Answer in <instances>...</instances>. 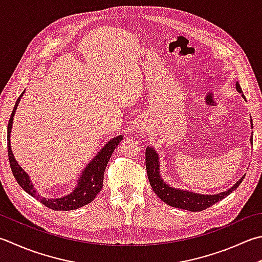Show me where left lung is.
Masks as SVG:
<instances>
[{"mask_svg":"<svg viewBox=\"0 0 262 262\" xmlns=\"http://www.w3.org/2000/svg\"><path fill=\"white\" fill-rule=\"evenodd\" d=\"M236 90H237L242 97H245L242 91L241 85L238 82H236ZM251 126L253 127L252 120H251ZM251 144H252V138H251ZM159 154L152 147L146 148V170L148 180L150 182V186L155 194L160 197V199L166 203L167 205L173 206L178 209H184L192 212L203 211L205 209L210 208L216 202L224 200L225 197L228 196L230 192H233L243 181V176L241 179L236 182V184L229 188L228 190L220 192V194L215 195H203V194H196V192H191L189 190H182L177 189L173 187H170L166 182L161 178L160 173V161H159Z\"/></svg>","mask_w":262,"mask_h":262,"instance_id":"left-lung-1","label":"left lung"}]
</instances>
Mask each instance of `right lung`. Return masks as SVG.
Returning <instances> with one entry per match:
<instances>
[{"label":"right lung","instance_id":"right-lung-1","mask_svg":"<svg viewBox=\"0 0 262 262\" xmlns=\"http://www.w3.org/2000/svg\"><path fill=\"white\" fill-rule=\"evenodd\" d=\"M25 92V91H24ZM24 92L21 93L17 99L16 105L13 107L12 114L10 116L9 124H8V156L10 161V166H11L12 173L16 178L17 182L21 188L28 192L29 195L36 199L38 202H41L49 209L56 210V211H70V210H76L84 206L96 199L98 192L102 188V181H103V172L106 170V166L108 164V161L111 160V156L114 152L115 148L120 144L123 139V136L120 135L115 138H113L107 144L103 146L100 151L93 157V160L89 163L86 167L82 172V176L77 181V185L71 194H68L60 199H47L38 194L33 187L31 179H29L28 174L25 172L21 166L18 164L13 156V152L11 149V142H10V133L12 129L13 123V116L16 114V110L20 101V98L23 97Z\"/></svg>","mask_w":262,"mask_h":262}]
</instances>
